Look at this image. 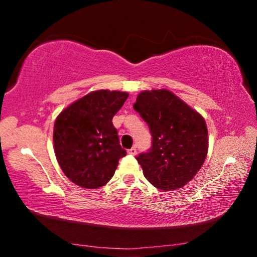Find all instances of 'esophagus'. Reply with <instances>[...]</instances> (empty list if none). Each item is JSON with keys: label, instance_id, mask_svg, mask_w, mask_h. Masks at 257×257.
I'll return each instance as SVG.
<instances>
[{"label": "esophagus", "instance_id": "34e87169", "mask_svg": "<svg viewBox=\"0 0 257 257\" xmlns=\"http://www.w3.org/2000/svg\"><path fill=\"white\" fill-rule=\"evenodd\" d=\"M128 154H130V155H136V154H137L136 147H132V149L128 150Z\"/></svg>", "mask_w": 257, "mask_h": 257}]
</instances>
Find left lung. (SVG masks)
Wrapping results in <instances>:
<instances>
[{
	"instance_id": "8db88e82",
	"label": "left lung",
	"mask_w": 257,
	"mask_h": 257,
	"mask_svg": "<svg viewBox=\"0 0 257 257\" xmlns=\"http://www.w3.org/2000/svg\"><path fill=\"white\" fill-rule=\"evenodd\" d=\"M134 108L152 135L151 150L136 158L146 179L165 191L188 184L207 155V127L203 116L168 89L143 90Z\"/></svg>"
}]
</instances>
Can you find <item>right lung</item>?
<instances>
[{
	"instance_id": "add662e5",
	"label": "right lung",
	"mask_w": 257,
	"mask_h": 257,
	"mask_svg": "<svg viewBox=\"0 0 257 257\" xmlns=\"http://www.w3.org/2000/svg\"><path fill=\"white\" fill-rule=\"evenodd\" d=\"M129 94L101 89L77 99L60 113L53 130L54 153L60 168L73 184L95 189L106 185L119 160L120 146L112 118Z\"/></svg>"
}]
</instances>
